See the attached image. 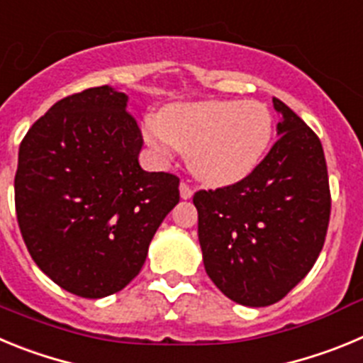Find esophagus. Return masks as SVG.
Instances as JSON below:
<instances>
[{
  "label": "esophagus",
  "mask_w": 363,
  "mask_h": 363,
  "mask_svg": "<svg viewBox=\"0 0 363 363\" xmlns=\"http://www.w3.org/2000/svg\"><path fill=\"white\" fill-rule=\"evenodd\" d=\"M179 191H181V199H184V201H188V199L194 197V189L189 188L186 182H181V186H179Z\"/></svg>",
  "instance_id": "obj_1"
}]
</instances>
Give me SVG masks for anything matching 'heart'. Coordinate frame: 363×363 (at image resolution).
<instances>
[{
	"instance_id": "heart-1",
	"label": "heart",
	"mask_w": 363,
	"mask_h": 363,
	"mask_svg": "<svg viewBox=\"0 0 363 363\" xmlns=\"http://www.w3.org/2000/svg\"><path fill=\"white\" fill-rule=\"evenodd\" d=\"M273 133V116L259 101L177 103L143 121V139L159 159L186 152L189 172L211 188L250 177L267 155Z\"/></svg>"
}]
</instances>
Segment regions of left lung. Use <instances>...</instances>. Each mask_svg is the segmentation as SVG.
Instances as JSON below:
<instances>
[{
    "label": "left lung",
    "mask_w": 363,
    "mask_h": 363,
    "mask_svg": "<svg viewBox=\"0 0 363 363\" xmlns=\"http://www.w3.org/2000/svg\"><path fill=\"white\" fill-rule=\"evenodd\" d=\"M279 141L244 181L197 191L206 273L230 300L266 308L291 291L318 259L331 195L324 150L289 106L273 97Z\"/></svg>",
    "instance_id": "1"
}]
</instances>
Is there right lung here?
<instances>
[{
	"label": "right lung",
	"instance_id": "add662e5",
	"mask_svg": "<svg viewBox=\"0 0 363 363\" xmlns=\"http://www.w3.org/2000/svg\"><path fill=\"white\" fill-rule=\"evenodd\" d=\"M128 96L96 86L57 101L23 139L16 213L28 253L65 291L103 298L128 286L166 215L179 179L145 172Z\"/></svg>",
	"mask_w": 363,
	"mask_h": 363
}]
</instances>
